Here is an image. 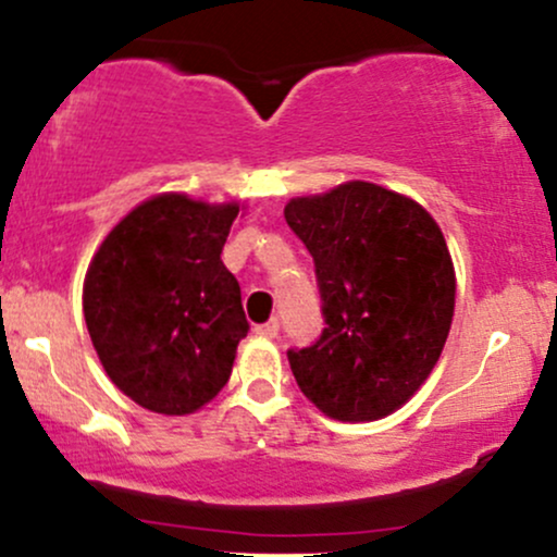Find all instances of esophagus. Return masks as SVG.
Returning <instances> with one entry per match:
<instances>
[{
    "label": "esophagus",
    "instance_id": "1",
    "mask_svg": "<svg viewBox=\"0 0 557 557\" xmlns=\"http://www.w3.org/2000/svg\"><path fill=\"white\" fill-rule=\"evenodd\" d=\"M277 332H280V322H277V319H270V322L259 324V327H257V335H259V337H267V341H272V337H277Z\"/></svg>",
    "mask_w": 557,
    "mask_h": 557
}]
</instances>
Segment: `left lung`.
<instances>
[{"instance_id":"left-lung-1","label":"left lung","mask_w":557,"mask_h":557,"mask_svg":"<svg viewBox=\"0 0 557 557\" xmlns=\"http://www.w3.org/2000/svg\"><path fill=\"white\" fill-rule=\"evenodd\" d=\"M285 220L314 257L327 324L287 350L300 393L337 421L389 417L437 367L453 324L443 230L419 201L367 181L290 198Z\"/></svg>"}]
</instances>
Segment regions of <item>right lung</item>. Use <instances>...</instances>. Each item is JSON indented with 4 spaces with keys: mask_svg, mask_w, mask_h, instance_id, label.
<instances>
[{
    "mask_svg": "<svg viewBox=\"0 0 557 557\" xmlns=\"http://www.w3.org/2000/svg\"><path fill=\"white\" fill-rule=\"evenodd\" d=\"M240 209L157 194L107 233L88 264L83 317L96 356L149 411L188 417L227 385L248 322L220 253Z\"/></svg>",
    "mask_w": 557,
    "mask_h": 557,
    "instance_id": "right-lung-1",
    "label": "right lung"
}]
</instances>
